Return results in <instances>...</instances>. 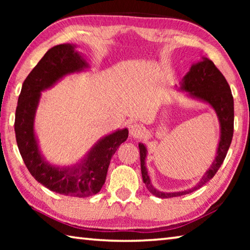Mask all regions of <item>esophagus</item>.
<instances>
[{
    "instance_id": "esophagus-1",
    "label": "esophagus",
    "mask_w": 250,
    "mask_h": 250,
    "mask_svg": "<svg viewBox=\"0 0 250 250\" xmlns=\"http://www.w3.org/2000/svg\"><path fill=\"white\" fill-rule=\"evenodd\" d=\"M143 131H145V128H143L140 124H132L129 126V132L131 134V137H140V135L143 134Z\"/></svg>"
}]
</instances>
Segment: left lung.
<instances>
[{
	"label": "left lung",
	"instance_id": "left-lung-1",
	"mask_svg": "<svg viewBox=\"0 0 250 250\" xmlns=\"http://www.w3.org/2000/svg\"><path fill=\"white\" fill-rule=\"evenodd\" d=\"M181 89L188 91L192 97L206 101L214 108L218 116L219 122H221V140H219L216 158H215V161L208 168V171L202 177L200 183L194 186L193 188L176 193L160 192L152 186L146 167V149L142 143H140L139 149H140L142 180L149 192L160 198L185 195V194L196 191L209 180L213 179V176L216 174L218 168L221 167L226 158L227 151L231 143L232 133H234V98H232L230 87L227 80L217 67L214 65L213 62L205 57L203 62L193 65L191 70L184 76Z\"/></svg>",
	"mask_w": 250,
	"mask_h": 250
}]
</instances>
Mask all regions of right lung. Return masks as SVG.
Returning a JSON list of instances; mask_svg holds the SVG:
<instances>
[{"label": "right lung", "instance_id": "1", "mask_svg": "<svg viewBox=\"0 0 250 250\" xmlns=\"http://www.w3.org/2000/svg\"><path fill=\"white\" fill-rule=\"evenodd\" d=\"M87 66L73 45L54 46L24 80L15 111L16 142L29 173L50 191L76 197H88L100 191L107 177L110 160L128 138V129L118 130L104 137L80 164L71 168H59L46 163L42 158L34 134V117L41 91L53 86L62 76Z\"/></svg>", "mask_w": 250, "mask_h": 250}]
</instances>
